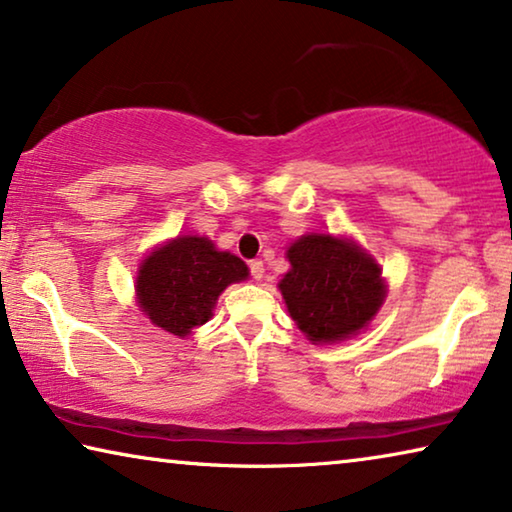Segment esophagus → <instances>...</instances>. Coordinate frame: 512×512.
I'll use <instances>...</instances> for the list:
<instances>
[{"label":"esophagus","mask_w":512,"mask_h":512,"mask_svg":"<svg viewBox=\"0 0 512 512\" xmlns=\"http://www.w3.org/2000/svg\"><path fill=\"white\" fill-rule=\"evenodd\" d=\"M249 270H251V277H254V279H263L265 265H263V261H251Z\"/></svg>","instance_id":"1"}]
</instances>
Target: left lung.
<instances>
[{"label":"left lung","instance_id":"1","mask_svg":"<svg viewBox=\"0 0 512 512\" xmlns=\"http://www.w3.org/2000/svg\"><path fill=\"white\" fill-rule=\"evenodd\" d=\"M279 281L290 318L313 343H336L364 329L387 297L382 267L357 242L329 233L302 235L288 247Z\"/></svg>","mask_w":512,"mask_h":512}]
</instances>
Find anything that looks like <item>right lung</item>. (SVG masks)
<instances>
[{
    "label": "right lung",
    "instance_id": "add662e5",
    "mask_svg": "<svg viewBox=\"0 0 512 512\" xmlns=\"http://www.w3.org/2000/svg\"><path fill=\"white\" fill-rule=\"evenodd\" d=\"M247 277L242 258L219 251L208 238L178 235L141 261L137 304L155 327L183 338L212 318L226 286Z\"/></svg>",
    "mask_w": 512,
    "mask_h": 512
}]
</instances>
